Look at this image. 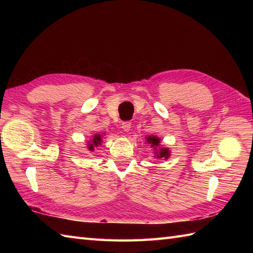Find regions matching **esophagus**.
<instances>
[{"label":"esophagus","instance_id":"1","mask_svg":"<svg viewBox=\"0 0 253 253\" xmlns=\"http://www.w3.org/2000/svg\"><path fill=\"white\" fill-rule=\"evenodd\" d=\"M122 128L125 131H129L130 130V128H131V123L130 122H123V124H122Z\"/></svg>","mask_w":253,"mask_h":253}]
</instances>
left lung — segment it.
Segmentation results:
<instances>
[{"label":"left lung","mask_w":253,"mask_h":253,"mask_svg":"<svg viewBox=\"0 0 253 253\" xmlns=\"http://www.w3.org/2000/svg\"><path fill=\"white\" fill-rule=\"evenodd\" d=\"M147 142L151 144V147H152V148L157 149V148L159 147V144H160V139H159L158 137H155V136H149V137L147 138ZM154 157L168 159V158L169 157V149L161 148V149L157 150V151H155V155H154Z\"/></svg>","instance_id":"1"}]
</instances>
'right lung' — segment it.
<instances>
[{
  "label": "right lung",
  "instance_id": "add662e5",
  "mask_svg": "<svg viewBox=\"0 0 253 253\" xmlns=\"http://www.w3.org/2000/svg\"><path fill=\"white\" fill-rule=\"evenodd\" d=\"M101 143V136L100 135H95L93 138H92V142H90V143H88V148H89V150H91V151H92L93 150V147L95 146H99V144Z\"/></svg>",
  "mask_w": 253,
  "mask_h": 253
}]
</instances>
